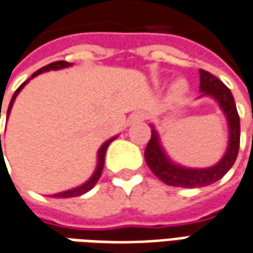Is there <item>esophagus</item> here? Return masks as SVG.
Here are the masks:
<instances>
[{"label": "esophagus", "instance_id": "obj_1", "mask_svg": "<svg viewBox=\"0 0 253 253\" xmlns=\"http://www.w3.org/2000/svg\"><path fill=\"white\" fill-rule=\"evenodd\" d=\"M145 119H147V113L142 112V111H138L133 115V122H142Z\"/></svg>", "mask_w": 253, "mask_h": 253}]
</instances>
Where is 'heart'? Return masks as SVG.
I'll use <instances>...</instances> for the list:
<instances>
[{
    "label": "heart",
    "instance_id": "1",
    "mask_svg": "<svg viewBox=\"0 0 253 253\" xmlns=\"http://www.w3.org/2000/svg\"><path fill=\"white\" fill-rule=\"evenodd\" d=\"M174 90H176L177 92H183V91L185 90V83H184V82H178V83L174 85Z\"/></svg>",
    "mask_w": 253,
    "mask_h": 253
}]
</instances>
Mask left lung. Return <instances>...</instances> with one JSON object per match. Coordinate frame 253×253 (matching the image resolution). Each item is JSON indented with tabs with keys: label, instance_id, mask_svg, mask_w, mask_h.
I'll use <instances>...</instances> for the list:
<instances>
[{
	"label": "left lung",
	"instance_id": "obj_1",
	"mask_svg": "<svg viewBox=\"0 0 253 253\" xmlns=\"http://www.w3.org/2000/svg\"><path fill=\"white\" fill-rule=\"evenodd\" d=\"M199 79H201L199 90L202 91V95H212L214 99H217L223 112L227 116L228 127H230L228 148L223 159L213 168L185 169L171 163L168 159V156L165 155V152L159 145L158 133L152 128L151 138L144 152L145 162L159 180H162L165 184L173 185V187L195 188V187H205L216 183L231 169L240 149V116L237 112V106L231 91L217 77H214L212 73L206 72L204 69H199Z\"/></svg>",
	"mask_w": 253,
	"mask_h": 253
}]
</instances>
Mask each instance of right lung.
Returning a JSON list of instances; mask_svg holds the SVG:
<instances>
[{"label":"right lung","instance_id":"obj_1","mask_svg":"<svg viewBox=\"0 0 253 253\" xmlns=\"http://www.w3.org/2000/svg\"><path fill=\"white\" fill-rule=\"evenodd\" d=\"M68 66H70V63L66 61H56V62H52V63H49V65H47V66H44V68L39 69L37 72H34L32 75V77L30 79H33V77H36L37 75H40V73H42V72H47V70H56V69H62V68H68ZM27 83V82H25L23 84H20L19 85V88L16 91H15V94H13V97H12L11 102H9V106H8V113H6V116H9V112H11V108L12 105H13V101H15V98H16V95L19 94V91L22 90L23 87H25V84ZM1 112V111H0ZM1 118V116H0ZM115 140V138H111V140H108L106 142H105L104 145L99 148V151H98V166L97 169H95V173L92 174V177H91L90 180L85 183V184L80 185V187H77V188H73V190H69V191H63V192H59V194H55L54 197H56V198H72V197H79V195H83V194H85L87 191H90L91 188L94 187V185L97 184V181L99 180V177H101V173H102V169H104V163H105V154H106V148H108V145L112 142V141ZM0 155L1 158H2V155H4V152H2V148H1V134H0Z\"/></svg>","mask_w":253,"mask_h":253}]
</instances>
